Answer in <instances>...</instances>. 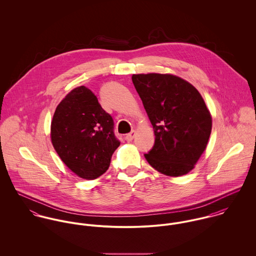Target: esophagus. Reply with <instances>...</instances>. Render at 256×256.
I'll return each mask as SVG.
<instances>
[{"label":"esophagus","mask_w":256,"mask_h":256,"mask_svg":"<svg viewBox=\"0 0 256 256\" xmlns=\"http://www.w3.org/2000/svg\"><path fill=\"white\" fill-rule=\"evenodd\" d=\"M135 135H136V131L133 130V131H131L129 134H127V135L125 136V140H126L127 142H132V140L134 139Z\"/></svg>","instance_id":"esophagus-1"}]
</instances>
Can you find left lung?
<instances>
[{
	"instance_id": "left-lung-1",
	"label": "left lung",
	"mask_w": 256,
	"mask_h": 256,
	"mask_svg": "<svg viewBox=\"0 0 256 256\" xmlns=\"http://www.w3.org/2000/svg\"><path fill=\"white\" fill-rule=\"evenodd\" d=\"M132 82L154 133L146 162L168 176L191 172L204 152L212 130V116L200 92L172 74H137Z\"/></svg>"
}]
</instances>
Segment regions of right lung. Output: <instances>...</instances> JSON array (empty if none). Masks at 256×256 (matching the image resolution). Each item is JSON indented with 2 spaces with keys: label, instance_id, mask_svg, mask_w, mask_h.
Instances as JSON below:
<instances>
[{
  "label": "right lung",
  "instance_id": "right-lung-1",
  "mask_svg": "<svg viewBox=\"0 0 256 256\" xmlns=\"http://www.w3.org/2000/svg\"><path fill=\"white\" fill-rule=\"evenodd\" d=\"M113 119L88 88L72 90L58 104L51 121V142L62 162L78 178L92 180L110 168L120 142Z\"/></svg>",
  "mask_w": 256,
  "mask_h": 256
}]
</instances>
